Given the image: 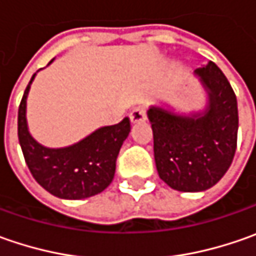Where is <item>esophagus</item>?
<instances>
[{"instance_id": "1", "label": "esophagus", "mask_w": 256, "mask_h": 256, "mask_svg": "<svg viewBox=\"0 0 256 256\" xmlns=\"http://www.w3.org/2000/svg\"><path fill=\"white\" fill-rule=\"evenodd\" d=\"M130 120H131V122L136 124V122H144L145 120H146V111H145V108L144 106H136V108H134L131 114H130Z\"/></svg>"}]
</instances>
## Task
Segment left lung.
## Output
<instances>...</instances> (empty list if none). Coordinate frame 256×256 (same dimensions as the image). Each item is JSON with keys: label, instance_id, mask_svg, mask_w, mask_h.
Listing matches in <instances>:
<instances>
[{"label": "left lung", "instance_id": "obj_1", "mask_svg": "<svg viewBox=\"0 0 256 256\" xmlns=\"http://www.w3.org/2000/svg\"><path fill=\"white\" fill-rule=\"evenodd\" d=\"M194 75L206 94L201 111L178 112L166 102L146 111L158 175L181 192L214 186L231 166L236 150L238 105L231 84L212 61Z\"/></svg>", "mask_w": 256, "mask_h": 256}]
</instances>
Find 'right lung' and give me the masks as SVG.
I'll use <instances>...</instances> for the list:
<instances>
[{
    "mask_svg": "<svg viewBox=\"0 0 256 256\" xmlns=\"http://www.w3.org/2000/svg\"><path fill=\"white\" fill-rule=\"evenodd\" d=\"M35 75L18 110V140L35 181L61 200H85L102 192L114 180L116 156L131 131L130 120L101 126L68 146H45L31 135L26 121V98Z\"/></svg>",
    "mask_w": 256,
    "mask_h": 256,
    "instance_id": "obj_1",
    "label": "right lung"
}]
</instances>
